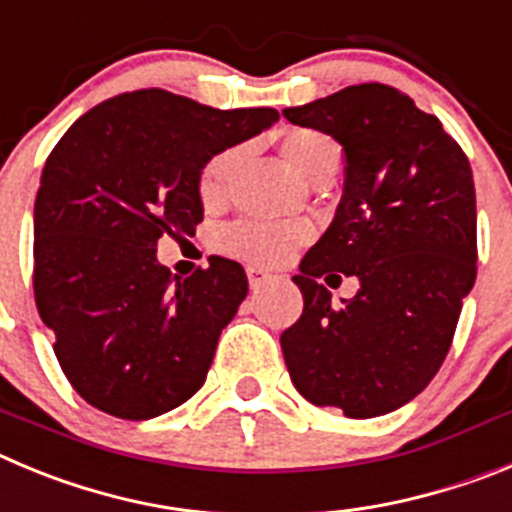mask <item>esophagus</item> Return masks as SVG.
Returning a JSON list of instances; mask_svg holds the SVG:
<instances>
[{
    "label": "esophagus",
    "mask_w": 512,
    "mask_h": 512,
    "mask_svg": "<svg viewBox=\"0 0 512 512\" xmlns=\"http://www.w3.org/2000/svg\"><path fill=\"white\" fill-rule=\"evenodd\" d=\"M247 278H250V288L257 290L267 283V280L273 278V275L267 273V270H260V267H247Z\"/></svg>",
    "instance_id": "esophagus-1"
}]
</instances>
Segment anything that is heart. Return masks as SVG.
<instances>
[{
    "instance_id": "1",
    "label": "heart",
    "mask_w": 512,
    "mask_h": 512,
    "mask_svg": "<svg viewBox=\"0 0 512 512\" xmlns=\"http://www.w3.org/2000/svg\"><path fill=\"white\" fill-rule=\"evenodd\" d=\"M280 158L306 183L329 181L339 170V145L329 135L316 130H290L280 137ZM234 165V150L211 155L199 173V196L211 204L222 196L229 170ZM306 242V229L293 224L242 219L222 232V247L234 257L257 265H283Z\"/></svg>"
}]
</instances>
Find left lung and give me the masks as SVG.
<instances>
[{
	"label": "left lung",
	"instance_id": "left-lung-1",
	"mask_svg": "<svg viewBox=\"0 0 512 512\" xmlns=\"http://www.w3.org/2000/svg\"><path fill=\"white\" fill-rule=\"evenodd\" d=\"M283 117L334 137L347 163L334 222L293 275L303 313L280 334L285 365L308 403L382 416L434 380L477 278L472 168L393 86H347ZM329 272L357 274L358 296L334 307L318 283Z\"/></svg>",
	"mask_w": 512,
	"mask_h": 512
}]
</instances>
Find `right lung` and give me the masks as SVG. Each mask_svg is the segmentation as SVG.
<instances>
[{"instance_id": "1", "label": "right lung", "mask_w": 512, "mask_h": 512, "mask_svg": "<svg viewBox=\"0 0 512 512\" xmlns=\"http://www.w3.org/2000/svg\"><path fill=\"white\" fill-rule=\"evenodd\" d=\"M278 117L142 89L96 104L53 147L35 196L32 285L61 370L89 405L147 421L204 385L247 275L214 255L178 278L155 247L204 219L201 165Z\"/></svg>"}]
</instances>
